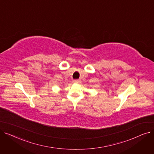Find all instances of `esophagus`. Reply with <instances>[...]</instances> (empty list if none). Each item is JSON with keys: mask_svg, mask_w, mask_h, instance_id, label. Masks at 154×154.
I'll list each match as a JSON object with an SVG mask.
<instances>
[{"mask_svg": "<svg viewBox=\"0 0 154 154\" xmlns=\"http://www.w3.org/2000/svg\"><path fill=\"white\" fill-rule=\"evenodd\" d=\"M80 82V81L79 80H77V79H75V80H74V83H75V84H78V83H79Z\"/></svg>", "mask_w": 154, "mask_h": 154, "instance_id": "esophagus-1", "label": "esophagus"}]
</instances>
